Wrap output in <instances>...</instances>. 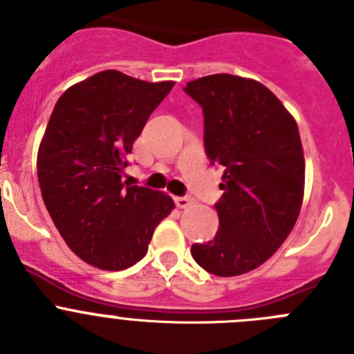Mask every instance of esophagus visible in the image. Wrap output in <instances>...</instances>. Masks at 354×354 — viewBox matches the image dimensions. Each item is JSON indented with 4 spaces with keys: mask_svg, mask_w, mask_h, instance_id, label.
Segmentation results:
<instances>
[{
    "mask_svg": "<svg viewBox=\"0 0 354 354\" xmlns=\"http://www.w3.org/2000/svg\"><path fill=\"white\" fill-rule=\"evenodd\" d=\"M175 204L179 209H186L193 204L192 196H175Z\"/></svg>",
    "mask_w": 354,
    "mask_h": 354,
    "instance_id": "1",
    "label": "esophagus"
}]
</instances>
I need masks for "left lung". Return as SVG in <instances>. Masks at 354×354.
<instances>
[{
	"label": "left lung",
	"mask_w": 354,
	"mask_h": 354,
	"mask_svg": "<svg viewBox=\"0 0 354 354\" xmlns=\"http://www.w3.org/2000/svg\"><path fill=\"white\" fill-rule=\"evenodd\" d=\"M184 92L204 113V147L223 170L214 204L220 228L192 246L200 268L216 277L255 270L280 248L298 220L305 159L294 118L270 88L232 74L189 81Z\"/></svg>",
	"instance_id": "8db88e82"
}]
</instances>
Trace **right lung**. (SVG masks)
Wrapping results in <instances>:
<instances>
[{"mask_svg": "<svg viewBox=\"0 0 354 354\" xmlns=\"http://www.w3.org/2000/svg\"><path fill=\"white\" fill-rule=\"evenodd\" d=\"M174 83L102 71L58 99L37 159L40 192L58 232L84 262L106 271L145 257L174 200L122 180L127 154Z\"/></svg>", "mask_w": 354, "mask_h": 354, "instance_id": "1", "label": "right lung"}]
</instances>
